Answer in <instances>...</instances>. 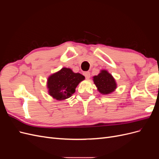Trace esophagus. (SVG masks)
<instances>
[{
	"label": "esophagus",
	"instance_id": "esophagus-1",
	"mask_svg": "<svg viewBox=\"0 0 159 159\" xmlns=\"http://www.w3.org/2000/svg\"><path fill=\"white\" fill-rule=\"evenodd\" d=\"M84 75L86 79H89L90 78V72L89 71L84 72Z\"/></svg>",
	"mask_w": 159,
	"mask_h": 159
}]
</instances>
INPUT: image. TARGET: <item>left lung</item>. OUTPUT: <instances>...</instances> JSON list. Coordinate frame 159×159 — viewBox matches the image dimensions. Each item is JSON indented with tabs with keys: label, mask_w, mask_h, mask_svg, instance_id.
<instances>
[{
	"label": "left lung",
	"mask_w": 159,
	"mask_h": 159,
	"mask_svg": "<svg viewBox=\"0 0 159 159\" xmlns=\"http://www.w3.org/2000/svg\"><path fill=\"white\" fill-rule=\"evenodd\" d=\"M93 81L98 91L103 94H109L116 88V83L113 76L105 70H102L98 75L94 76Z\"/></svg>",
	"instance_id": "8db88e82"
}]
</instances>
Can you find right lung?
Segmentation results:
<instances>
[{
	"label": "right lung",
	"mask_w": 159,
	"mask_h": 159,
	"mask_svg": "<svg viewBox=\"0 0 159 159\" xmlns=\"http://www.w3.org/2000/svg\"><path fill=\"white\" fill-rule=\"evenodd\" d=\"M84 79L85 77L79 73H74L69 68H62L48 80L49 93L57 100L69 98L75 93L77 85Z\"/></svg>",
	"instance_id": "obj_1"
}]
</instances>
